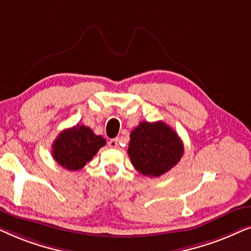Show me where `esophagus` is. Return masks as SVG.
Wrapping results in <instances>:
<instances>
[{"mask_svg":"<svg viewBox=\"0 0 251 251\" xmlns=\"http://www.w3.org/2000/svg\"><path fill=\"white\" fill-rule=\"evenodd\" d=\"M118 142H119V140L116 139V138L115 139H111L108 142V146L111 147V149H116V147H118Z\"/></svg>","mask_w":251,"mask_h":251,"instance_id":"34e87169","label":"esophagus"}]
</instances>
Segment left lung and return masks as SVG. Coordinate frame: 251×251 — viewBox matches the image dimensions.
<instances>
[{
    "label": "left lung",
    "instance_id": "8db88e82",
    "mask_svg": "<svg viewBox=\"0 0 251 251\" xmlns=\"http://www.w3.org/2000/svg\"><path fill=\"white\" fill-rule=\"evenodd\" d=\"M184 145L174 129L162 121L140 122L130 133L128 154L144 176L160 177L179 162Z\"/></svg>",
    "mask_w": 251,
    "mask_h": 251
}]
</instances>
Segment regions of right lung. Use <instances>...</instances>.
<instances>
[{
    "label": "right lung",
    "instance_id": "right-lung-1",
    "mask_svg": "<svg viewBox=\"0 0 251 251\" xmlns=\"http://www.w3.org/2000/svg\"><path fill=\"white\" fill-rule=\"evenodd\" d=\"M105 145L106 139L95 135L89 126L76 125L58 135L52 144V156L65 169L77 171Z\"/></svg>",
    "mask_w": 251,
    "mask_h": 251
}]
</instances>
